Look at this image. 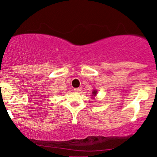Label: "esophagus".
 <instances>
[{"label": "esophagus", "mask_w": 157, "mask_h": 157, "mask_svg": "<svg viewBox=\"0 0 157 157\" xmlns=\"http://www.w3.org/2000/svg\"><path fill=\"white\" fill-rule=\"evenodd\" d=\"M74 90L75 92H80L81 90V87H77V88H74Z\"/></svg>", "instance_id": "esophagus-1"}]
</instances>
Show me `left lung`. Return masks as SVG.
I'll use <instances>...</instances> for the list:
<instances>
[{"mask_svg":"<svg viewBox=\"0 0 157 157\" xmlns=\"http://www.w3.org/2000/svg\"><path fill=\"white\" fill-rule=\"evenodd\" d=\"M97 93H98V90H94L93 91H92V94H93V95H92V96H93V97H95V96H96Z\"/></svg>","mask_w":157,"mask_h":157,"instance_id":"1","label":"left lung"}]
</instances>
